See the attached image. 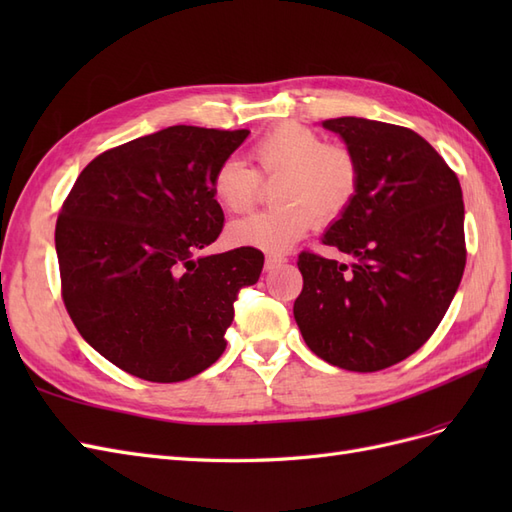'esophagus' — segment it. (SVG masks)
<instances>
[{
	"instance_id": "1",
	"label": "esophagus",
	"mask_w": 512,
	"mask_h": 512,
	"mask_svg": "<svg viewBox=\"0 0 512 512\" xmlns=\"http://www.w3.org/2000/svg\"><path fill=\"white\" fill-rule=\"evenodd\" d=\"M286 258L284 256H277V254H269L267 258H265V271H273V269H277L282 265Z\"/></svg>"
}]
</instances>
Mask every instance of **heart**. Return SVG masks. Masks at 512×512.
Returning a JSON list of instances; mask_svg holds the SVG:
<instances>
[{"label":"heart","mask_w":512,"mask_h":512,"mask_svg":"<svg viewBox=\"0 0 512 512\" xmlns=\"http://www.w3.org/2000/svg\"><path fill=\"white\" fill-rule=\"evenodd\" d=\"M254 168L224 160L213 170L211 192L228 213L256 205L260 183H275L277 209L254 213L228 226L232 245L284 252L316 222H337L361 188V162L342 143H324L322 134L303 123H282L258 138L250 149Z\"/></svg>","instance_id":"obj_1"}]
</instances>
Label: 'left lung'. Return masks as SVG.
<instances>
[{
  "label": "left lung",
  "instance_id": "8db88e82",
  "mask_svg": "<svg viewBox=\"0 0 512 512\" xmlns=\"http://www.w3.org/2000/svg\"><path fill=\"white\" fill-rule=\"evenodd\" d=\"M322 126L361 162L359 194L322 235L352 262L301 252L294 320L322 361L380 371L427 342L459 288L466 269L461 185L408 128L363 117Z\"/></svg>",
  "mask_w": 512,
  "mask_h": 512
}]
</instances>
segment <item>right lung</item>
<instances>
[{"label": "right lung", "instance_id": "add662e5", "mask_svg": "<svg viewBox=\"0 0 512 512\" xmlns=\"http://www.w3.org/2000/svg\"><path fill=\"white\" fill-rule=\"evenodd\" d=\"M250 130L170 126L91 160L55 226L61 299L85 342L149 382L220 359L237 294L258 282L254 247L198 256L220 237L211 177Z\"/></svg>", "mask_w": 512, "mask_h": 512}]
</instances>
